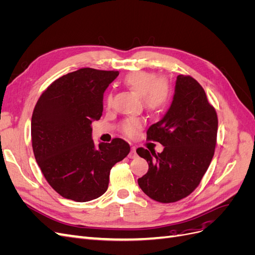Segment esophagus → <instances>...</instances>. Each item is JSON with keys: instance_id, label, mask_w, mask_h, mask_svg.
<instances>
[{"instance_id": "obj_1", "label": "esophagus", "mask_w": 255, "mask_h": 255, "mask_svg": "<svg viewBox=\"0 0 255 255\" xmlns=\"http://www.w3.org/2000/svg\"><path fill=\"white\" fill-rule=\"evenodd\" d=\"M137 156V153H136V146L132 145L130 146V152L128 154V157L129 158H135Z\"/></svg>"}]
</instances>
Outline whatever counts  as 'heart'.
Masks as SVG:
<instances>
[{
  "label": "heart",
  "mask_w": 255,
  "mask_h": 255,
  "mask_svg": "<svg viewBox=\"0 0 255 255\" xmlns=\"http://www.w3.org/2000/svg\"><path fill=\"white\" fill-rule=\"evenodd\" d=\"M123 84L135 94L141 97V101L146 110L159 113L165 111L171 100L170 84L163 78L148 71H132L128 73ZM112 97L107 96L106 104L110 105ZM143 126L139 118H129L122 123V132L129 137H134Z\"/></svg>",
  "instance_id": "obj_1"
}]
</instances>
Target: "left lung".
Listing matches in <instances>:
<instances>
[{"label":"left lung","mask_w":255,"mask_h":255,"mask_svg":"<svg viewBox=\"0 0 255 255\" xmlns=\"http://www.w3.org/2000/svg\"><path fill=\"white\" fill-rule=\"evenodd\" d=\"M217 129V114L201 85L189 75H177L170 107L146 130V139L163 144V152L136 150L149 164L148 172L138 179L141 190L161 203L189 196L211 164Z\"/></svg>","instance_id":"8db88e82"}]
</instances>
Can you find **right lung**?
Segmentation results:
<instances>
[{"label":"right lung","mask_w":255,"mask_h":255,"mask_svg":"<svg viewBox=\"0 0 255 255\" xmlns=\"http://www.w3.org/2000/svg\"><path fill=\"white\" fill-rule=\"evenodd\" d=\"M118 71L82 68L43 91L32 116V145L51 187L66 199L87 202L107 190L113 166L129 153L121 138L92 140L91 122L101 118L103 95Z\"/></svg>","instance_id":"1"}]
</instances>
